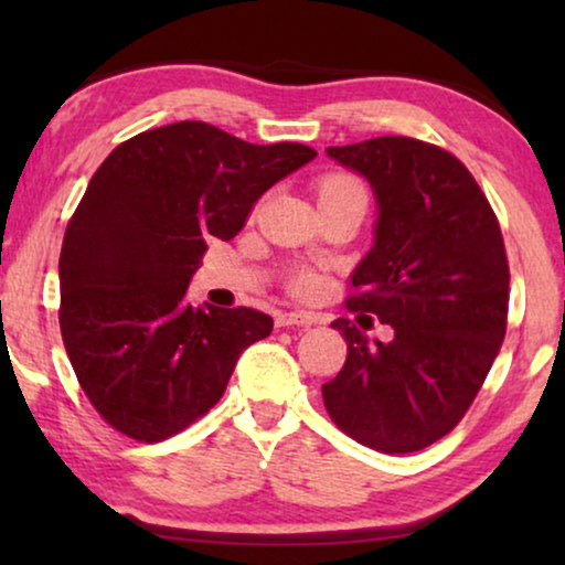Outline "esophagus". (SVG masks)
<instances>
[{
  "mask_svg": "<svg viewBox=\"0 0 565 565\" xmlns=\"http://www.w3.org/2000/svg\"><path fill=\"white\" fill-rule=\"evenodd\" d=\"M311 323H316V316L306 311H288L277 316V327H311Z\"/></svg>",
  "mask_w": 565,
  "mask_h": 565,
  "instance_id": "34e87169",
  "label": "esophagus"
}]
</instances>
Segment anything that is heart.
I'll return each mask as SVG.
<instances>
[{"label":"heart","mask_w":565,"mask_h":565,"mask_svg":"<svg viewBox=\"0 0 565 565\" xmlns=\"http://www.w3.org/2000/svg\"><path fill=\"white\" fill-rule=\"evenodd\" d=\"M321 195H367L365 184H362L354 174H327L319 182V198ZM292 292L298 296H313L316 290L321 288V280L308 269H300V273L292 275L290 280Z\"/></svg>","instance_id":"heart-1"}]
</instances>
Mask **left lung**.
Instances as JSON below:
<instances>
[{"label": "left lung", "instance_id": "obj_1", "mask_svg": "<svg viewBox=\"0 0 565 565\" xmlns=\"http://www.w3.org/2000/svg\"><path fill=\"white\" fill-rule=\"evenodd\" d=\"M327 153L365 174L377 200L375 246L344 303L391 323L393 339L373 344L347 319L331 323L347 360L321 385L323 406L373 450H424L458 427L504 342L509 262L497 213L468 167L435 143L381 136Z\"/></svg>", "mask_w": 565, "mask_h": 565}]
</instances>
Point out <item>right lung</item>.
Masks as SVG:
<instances>
[{"label": "right lung", "mask_w": 565, "mask_h": 565, "mask_svg": "<svg viewBox=\"0 0 565 565\" xmlns=\"http://www.w3.org/2000/svg\"><path fill=\"white\" fill-rule=\"evenodd\" d=\"M316 151L246 143L200 120L115 146L68 221L58 259L61 337L97 414L161 443L211 412L238 354L269 337L254 308L184 300L211 238L228 242L277 180Z\"/></svg>", "instance_id": "1"}]
</instances>
